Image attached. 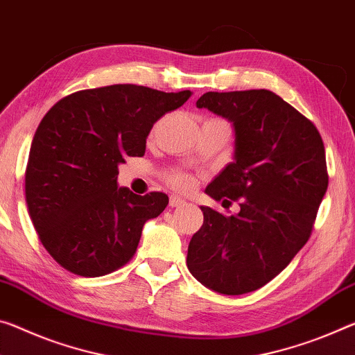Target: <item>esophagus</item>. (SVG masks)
Wrapping results in <instances>:
<instances>
[{
  "label": "esophagus",
  "instance_id": "1",
  "mask_svg": "<svg viewBox=\"0 0 355 355\" xmlns=\"http://www.w3.org/2000/svg\"><path fill=\"white\" fill-rule=\"evenodd\" d=\"M184 204V199L178 198V196H171V199H168V205L171 207H180Z\"/></svg>",
  "mask_w": 355,
  "mask_h": 355
}]
</instances>
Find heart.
<instances>
[{"label":"heart","instance_id":"1","mask_svg":"<svg viewBox=\"0 0 355 355\" xmlns=\"http://www.w3.org/2000/svg\"><path fill=\"white\" fill-rule=\"evenodd\" d=\"M168 182H171L173 187L178 188V189H187V188H189V184H191L189 178L184 175V173H180V172L172 173L171 178H168Z\"/></svg>","mask_w":355,"mask_h":355}]
</instances>
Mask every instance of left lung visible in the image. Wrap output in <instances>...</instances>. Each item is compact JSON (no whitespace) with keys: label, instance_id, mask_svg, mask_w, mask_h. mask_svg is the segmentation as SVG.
<instances>
[{"label":"left lung","instance_id":"1","mask_svg":"<svg viewBox=\"0 0 355 355\" xmlns=\"http://www.w3.org/2000/svg\"><path fill=\"white\" fill-rule=\"evenodd\" d=\"M196 105L232 123L234 161L205 193L229 204L240 199V211L200 207L204 224L189 241L188 268L208 289L241 295L283 272L311 235L329 187L324 142L306 116L268 89L208 92Z\"/></svg>","mask_w":355,"mask_h":355}]
</instances>
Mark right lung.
<instances>
[{"label":"right lung","mask_w":355,"mask_h":355,"mask_svg":"<svg viewBox=\"0 0 355 355\" xmlns=\"http://www.w3.org/2000/svg\"><path fill=\"white\" fill-rule=\"evenodd\" d=\"M191 94L140 85L82 89L42 118L28 156L25 194L39 239L61 267L103 277L134 256L145 223L164 211L168 198L120 188L118 166L126 156H144L155 123Z\"/></svg>","instance_id":"right-lung-1"}]
</instances>
